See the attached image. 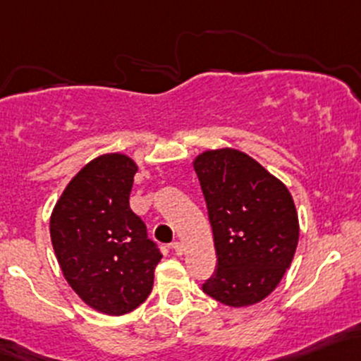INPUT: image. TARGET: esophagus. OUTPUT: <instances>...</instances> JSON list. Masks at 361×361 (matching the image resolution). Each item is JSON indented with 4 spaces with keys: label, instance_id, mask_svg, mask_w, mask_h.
Here are the masks:
<instances>
[{
    "label": "esophagus",
    "instance_id": "34e87169",
    "mask_svg": "<svg viewBox=\"0 0 361 361\" xmlns=\"http://www.w3.org/2000/svg\"><path fill=\"white\" fill-rule=\"evenodd\" d=\"M171 248L174 252H176V255H181V253H183V243H181V241H173L171 243Z\"/></svg>",
    "mask_w": 361,
    "mask_h": 361
}]
</instances>
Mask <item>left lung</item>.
I'll use <instances>...</instances> for the list:
<instances>
[{
  "label": "left lung",
  "mask_w": 361,
  "mask_h": 361,
  "mask_svg": "<svg viewBox=\"0 0 361 361\" xmlns=\"http://www.w3.org/2000/svg\"><path fill=\"white\" fill-rule=\"evenodd\" d=\"M212 226L217 264L202 284L228 307L271 295L298 245L291 193L255 159L235 149L207 150L193 162Z\"/></svg>",
  "instance_id": "obj_1"
}]
</instances>
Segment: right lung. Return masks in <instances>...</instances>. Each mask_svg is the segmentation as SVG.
Returning a JSON list of instances; mask_svg holds the SVG:
<instances>
[{
    "label": "right lung",
    "mask_w": 361,
    "mask_h": 361,
    "mask_svg": "<svg viewBox=\"0 0 361 361\" xmlns=\"http://www.w3.org/2000/svg\"><path fill=\"white\" fill-rule=\"evenodd\" d=\"M135 173L123 154L96 157L70 181L51 216L63 276L89 307L108 315L128 314L147 300L162 259L130 209Z\"/></svg>",
    "instance_id": "1"
}]
</instances>
